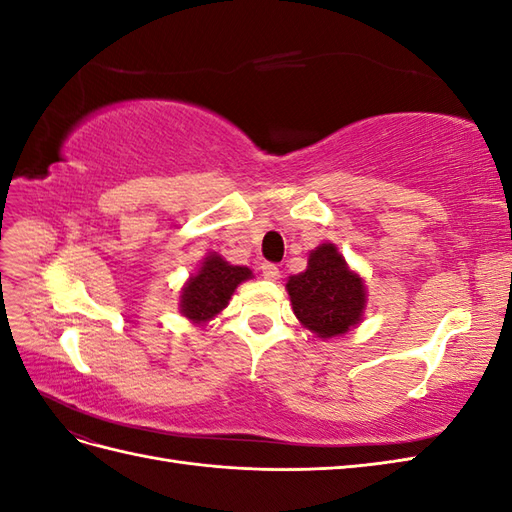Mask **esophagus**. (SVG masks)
<instances>
[{"instance_id": "34e87169", "label": "esophagus", "mask_w": 512, "mask_h": 512, "mask_svg": "<svg viewBox=\"0 0 512 512\" xmlns=\"http://www.w3.org/2000/svg\"><path fill=\"white\" fill-rule=\"evenodd\" d=\"M260 271H262V277H265V280H269V282L280 280V267L273 265V262H262Z\"/></svg>"}]
</instances>
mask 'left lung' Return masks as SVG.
Masks as SVG:
<instances>
[{"instance_id": "1", "label": "left lung", "mask_w": 512, "mask_h": 512, "mask_svg": "<svg viewBox=\"0 0 512 512\" xmlns=\"http://www.w3.org/2000/svg\"><path fill=\"white\" fill-rule=\"evenodd\" d=\"M286 292L301 327L318 339L346 335L363 322L365 280L348 267L335 243L324 241L309 252L307 269L288 277Z\"/></svg>"}]
</instances>
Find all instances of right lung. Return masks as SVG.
I'll list each match as a JSON object with an SVG mask.
<instances>
[{"label": "right lung", "mask_w": 512, "mask_h": 512, "mask_svg": "<svg viewBox=\"0 0 512 512\" xmlns=\"http://www.w3.org/2000/svg\"><path fill=\"white\" fill-rule=\"evenodd\" d=\"M247 267L230 265L218 252H209L196 273L188 277L179 294V312L194 324H207L228 307L237 286L252 280Z\"/></svg>", "instance_id": "add662e5"}]
</instances>
